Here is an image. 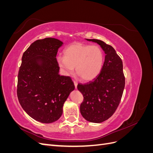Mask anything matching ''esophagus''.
I'll list each match as a JSON object with an SVG mask.
<instances>
[{"label": "esophagus", "mask_w": 153, "mask_h": 153, "mask_svg": "<svg viewBox=\"0 0 153 153\" xmlns=\"http://www.w3.org/2000/svg\"><path fill=\"white\" fill-rule=\"evenodd\" d=\"M74 84H75V89H77V85H78V83L76 81H74Z\"/></svg>", "instance_id": "34e87169"}]
</instances>
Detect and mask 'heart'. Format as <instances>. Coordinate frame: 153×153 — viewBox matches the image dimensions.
I'll list each match as a JSON object with an SVG mask.
<instances>
[{
    "instance_id": "heart-1",
    "label": "heart",
    "mask_w": 153,
    "mask_h": 153,
    "mask_svg": "<svg viewBox=\"0 0 153 153\" xmlns=\"http://www.w3.org/2000/svg\"><path fill=\"white\" fill-rule=\"evenodd\" d=\"M64 57H57L59 66L70 75L75 66L76 73L84 81H91L99 75L104 63V53L98 46L73 43L63 51Z\"/></svg>"
}]
</instances>
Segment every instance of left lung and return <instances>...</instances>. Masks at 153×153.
<instances>
[{"label": "left lung", "mask_w": 153, "mask_h": 153, "mask_svg": "<svg viewBox=\"0 0 153 153\" xmlns=\"http://www.w3.org/2000/svg\"><path fill=\"white\" fill-rule=\"evenodd\" d=\"M86 40L98 44L105 57L99 75L93 81L77 85L84 96L80 110L87 121L100 123L112 116L121 101L125 85L123 61L112 46L99 39Z\"/></svg>", "instance_id": "left-lung-1"}]
</instances>
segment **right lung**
Listing matches in <instances>:
<instances>
[{
  "label": "right lung",
  "instance_id": "add662e5",
  "mask_svg": "<svg viewBox=\"0 0 153 153\" xmlns=\"http://www.w3.org/2000/svg\"><path fill=\"white\" fill-rule=\"evenodd\" d=\"M62 45L56 38L38 39L22 58L18 98L25 112L42 123H52L61 117L64 103L75 89L70 77L59 75L56 55Z\"/></svg>",
  "mask_w": 153,
  "mask_h": 153
}]
</instances>
